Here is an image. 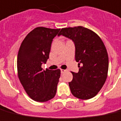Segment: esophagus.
Instances as JSON below:
<instances>
[{
	"label": "esophagus",
	"instance_id": "obj_1",
	"mask_svg": "<svg viewBox=\"0 0 121 121\" xmlns=\"http://www.w3.org/2000/svg\"><path fill=\"white\" fill-rule=\"evenodd\" d=\"M65 71H66V70H64V69H61V70H60V72H61V74H63V73H64Z\"/></svg>",
	"mask_w": 121,
	"mask_h": 121
}]
</instances>
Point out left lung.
Instances as JSON below:
<instances>
[{
	"mask_svg": "<svg viewBox=\"0 0 121 121\" xmlns=\"http://www.w3.org/2000/svg\"><path fill=\"white\" fill-rule=\"evenodd\" d=\"M62 35L75 45V57L79 72H72L73 79L69 86L74 97L82 100L97 95L108 77L109 58L101 39L91 30L82 26L62 29Z\"/></svg>",
	"mask_w": 121,
	"mask_h": 121,
	"instance_id": "obj_1",
	"label": "left lung"
}]
</instances>
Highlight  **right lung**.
I'll return each instance as SVG.
<instances>
[{
    "label": "right lung",
    "instance_id": "add662e5",
    "mask_svg": "<svg viewBox=\"0 0 121 121\" xmlns=\"http://www.w3.org/2000/svg\"><path fill=\"white\" fill-rule=\"evenodd\" d=\"M59 29L39 27L27 35L17 55L19 79L26 93L37 102L54 98L57 92L60 70H43L42 64L49 58L53 39ZM59 35V34H58Z\"/></svg>",
    "mask_w": 121,
    "mask_h": 121
}]
</instances>
